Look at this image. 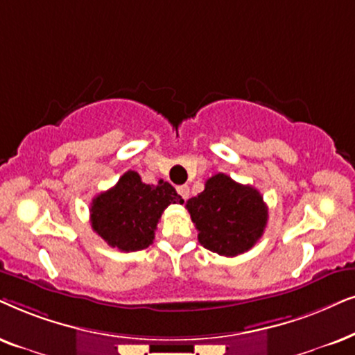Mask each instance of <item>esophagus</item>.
<instances>
[{
  "mask_svg": "<svg viewBox=\"0 0 355 355\" xmlns=\"http://www.w3.org/2000/svg\"><path fill=\"white\" fill-rule=\"evenodd\" d=\"M177 191H178V195L183 198V200H188V198H190V187L188 185L177 187Z\"/></svg>",
  "mask_w": 355,
  "mask_h": 355,
  "instance_id": "obj_1",
  "label": "esophagus"
}]
</instances>
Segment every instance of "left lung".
Wrapping results in <instances>:
<instances>
[{
	"label": "left lung",
	"instance_id": "8db88e82",
	"mask_svg": "<svg viewBox=\"0 0 355 355\" xmlns=\"http://www.w3.org/2000/svg\"><path fill=\"white\" fill-rule=\"evenodd\" d=\"M187 209L200 243L222 257L248 252L268 224V206L261 193L225 173L211 177L205 190L187 201Z\"/></svg>",
	"mask_w": 355,
	"mask_h": 355
}]
</instances>
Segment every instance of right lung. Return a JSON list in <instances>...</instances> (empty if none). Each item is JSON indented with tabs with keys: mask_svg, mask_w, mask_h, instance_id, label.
I'll list each match as a JSON object with an SVG mask.
<instances>
[{
	"mask_svg": "<svg viewBox=\"0 0 355 355\" xmlns=\"http://www.w3.org/2000/svg\"><path fill=\"white\" fill-rule=\"evenodd\" d=\"M177 202L183 200L170 183L146 185L138 172L128 170L115 187L94 198L91 225L110 247L138 252L153 243L164 209Z\"/></svg>",
	"mask_w": 355,
	"mask_h": 355,
	"instance_id": "add662e5",
	"label": "right lung"
}]
</instances>
